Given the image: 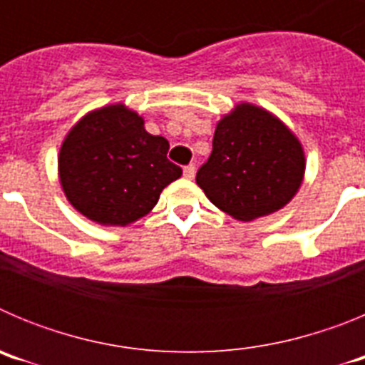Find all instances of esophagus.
I'll return each mask as SVG.
<instances>
[{"label":"esophagus","instance_id":"1","mask_svg":"<svg viewBox=\"0 0 365 365\" xmlns=\"http://www.w3.org/2000/svg\"><path fill=\"white\" fill-rule=\"evenodd\" d=\"M185 177L186 179H193V177H195V166H193V164L185 166Z\"/></svg>","mask_w":365,"mask_h":365}]
</instances>
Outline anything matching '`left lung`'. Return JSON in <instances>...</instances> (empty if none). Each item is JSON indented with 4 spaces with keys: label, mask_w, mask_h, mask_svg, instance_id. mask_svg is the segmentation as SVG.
<instances>
[{
    "label": "left lung",
    "mask_w": 365,
    "mask_h": 365,
    "mask_svg": "<svg viewBox=\"0 0 365 365\" xmlns=\"http://www.w3.org/2000/svg\"><path fill=\"white\" fill-rule=\"evenodd\" d=\"M212 146L195 180L217 208L240 221L279 210L302 185V144L265 109L237 106L217 124Z\"/></svg>",
    "instance_id": "8db88e82"
}]
</instances>
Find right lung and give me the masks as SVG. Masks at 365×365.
I'll list each match as a JSON object with an SVG mask.
<instances>
[{
    "label": "right lung",
    "instance_id": "add662e5",
    "mask_svg": "<svg viewBox=\"0 0 365 365\" xmlns=\"http://www.w3.org/2000/svg\"><path fill=\"white\" fill-rule=\"evenodd\" d=\"M170 143L144 130V120L122 104L89 113L60 150V182L71 205L100 225L124 227L157 205L182 175L168 159Z\"/></svg>",
    "mask_w": 365,
    "mask_h": 365
}]
</instances>
